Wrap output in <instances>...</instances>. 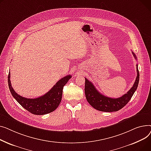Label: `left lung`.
<instances>
[{
	"label": "left lung",
	"mask_w": 151,
	"mask_h": 151,
	"mask_svg": "<svg viewBox=\"0 0 151 151\" xmlns=\"http://www.w3.org/2000/svg\"><path fill=\"white\" fill-rule=\"evenodd\" d=\"M132 52L135 59H137L135 54L133 52ZM137 76L134 85L127 93L119 98H111L101 94L94 85L85 78V94L87 101L94 109L99 111L113 112L119 110L129 102L137 89L139 78L138 65H137Z\"/></svg>",
	"instance_id": "1"
}]
</instances>
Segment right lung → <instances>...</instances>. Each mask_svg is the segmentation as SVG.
I'll return each mask as SVG.
<instances>
[{"instance_id": "obj_1", "label": "right lung", "mask_w": 151, "mask_h": 151, "mask_svg": "<svg viewBox=\"0 0 151 151\" xmlns=\"http://www.w3.org/2000/svg\"><path fill=\"white\" fill-rule=\"evenodd\" d=\"M71 77L68 75L61 78L47 93L34 99L25 98L14 91L11 84L10 73L8 74V83L12 96L22 107L32 114L42 115L54 111L58 107L61 101L63 87Z\"/></svg>"}]
</instances>
